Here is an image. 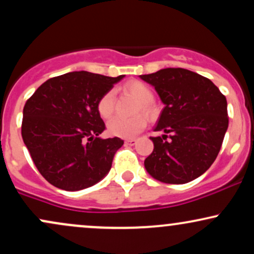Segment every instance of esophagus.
Returning <instances> with one entry per match:
<instances>
[{"instance_id":"34e87169","label":"esophagus","mask_w":254,"mask_h":254,"mask_svg":"<svg viewBox=\"0 0 254 254\" xmlns=\"http://www.w3.org/2000/svg\"><path fill=\"white\" fill-rule=\"evenodd\" d=\"M125 144H129V145H133V144H136V139H133V138L125 139Z\"/></svg>"}]
</instances>
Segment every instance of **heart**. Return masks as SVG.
Here are the masks:
<instances>
[{
  "instance_id": "heart-1",
  "label": "heart",
  "mask_w": 254,
  "mask_h": 254,
  "mask_svg": "<svg viewBox=\"0 0 254 254\" xmlns=\"http://www.w3.org/2000/svg\"><path fill=\"white\" fill-rule=\"evenodd\" d=\"M125 89L132 94L137 100L141 103L142 112L149 117L155 115V107L151 101L154 99L153 89L148 84L141 81H130L125 84ZM116 103V92L115 89L107 90L106 93L99 99L98 101V112L101 118L109 119L112 117L115 112ZM147 125V121L143 116H137L135 118H122L116 117L107 125L109 132L112 136L122 137V138H131L138 135Z\"/></svg>"
}]
</instances>
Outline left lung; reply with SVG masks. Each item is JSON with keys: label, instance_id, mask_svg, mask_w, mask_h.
<instances>
[{"label": "left lung", "instance_id": "left-lung-1", "mask_svg": "<svg viewBox=\"0 0 254 254\" xmlns=\"http://www.w3.org/2000/svg\"><path fill=\"white\" fill-rule=\"evenodd\" d=\"M139 78L151 84L165 105L150 137L154 150L144 167L154 179L186 184L200 177L217 157L228 129L226 97L209 78L167 68ZM170 139H167V136Z\"/></svg>", "mask_w": 254, "mask_h": 254}]
</instances>
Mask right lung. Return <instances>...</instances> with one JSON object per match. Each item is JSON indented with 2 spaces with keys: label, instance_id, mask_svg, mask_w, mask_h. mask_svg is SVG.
I'll return each instance as SVG.
<instances>
[{
  "label": "right lung",
  "instance_id": "obj_1",
  "mask_svg": "<svg viewBox=\"0 0 254 254\" xmlns=\"http://www.w3.org/2000/svg\"><path fill=\"white\" fill-rule=\"evenodd\" d=\"M124 77L66 72L44 82L27 100L22 139L38 171L54 186L80 191L107 176L124 141L99 136L106 127L97 106Z\"/></svg>",
  "mask_w": 254,
  "mask_h": 254
}]
</instances>
